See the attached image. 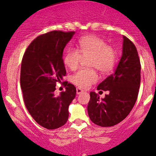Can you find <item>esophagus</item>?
Returning a JSON list of instances; mask_svg holds the SVG:
<instances>
[{"instance_id": "1", "label": "esophagus", "mask_w": 156, "mask_h": 156, "mask_svg": "<svg viewBox=\"0 0 156 156\" xmlns=\"http://www.w3.org/2000/svg\"><path fill=\"white\" fill-rule=\"evenodd\" d=\"M82 92H83V90L81 89V88H78V87L76 88V93H77V94H78V95L81 94V93H82Z\"/></svg>"}]
</instances>
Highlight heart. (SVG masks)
<instances>
[{
  "label": "heart",
  "mask_w": 156,
  "mask_h": 156,
  "mask_svg": "<svg viewBox=\"0 0 156 156\" xmlns=\"http://www.w3.org/2000/svg\"><path fill=\"white\" fill-rule=\"evenodd\" d=\"M89 67L96 69L101 74L109 73L115 64L117 53L103 39L95 35L83 37L78 41V50L69 48L63 57V63L70 70L78 68L82 59L89 58ZM94 69H80L72 76L74 84L82 89L97 81Z\"/></svg>",
  "instance_id": "1"
}]
</instances>
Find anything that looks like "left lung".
<instances>
[{
    "label": "left lung",
    "instance_id": "8db88e82",
    "mask_svg": "<svg viewBox=\"0 0 156 156\" xmlns=\"http://www.w3.org/2000/svg\"><path fill=\"white\" fill-rule=\"evenodd\" d=\"M140 84V62L133 42L123 36L122 55L114 74L100 83L97 90L107 91L104 99L90 92L88 115L93 122L102 127L115 126L133 108Z\"/></svg>",
    "mask_w": 156,
    "mask_h": 156
}]
</instances>
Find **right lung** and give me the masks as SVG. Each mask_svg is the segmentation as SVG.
<instances>
[{"label": "right lung", "mask_w": 156, "mask_h": 156, "mask_svg": "<svg viewBox=\"0 0 156 156\" xmlns=\"http://www.w3.org/2000/svg\"><path fill=\"white\" fill-rule=\"evenodd\" d=\"M74 34L55 30L39 36L22 58L20 83L24 104L34 120L47 129H58L67 122L69 106L76 94L75 87L66 81V91L58 96L54 93L56 83L66 74L63 52Z\"/></svg>", "instance_id": "add662e5"}]
</instances>
